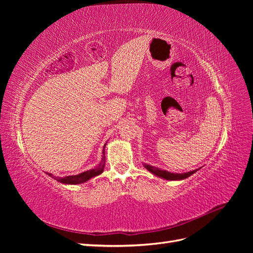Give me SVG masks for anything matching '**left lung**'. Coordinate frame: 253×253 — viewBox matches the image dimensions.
I'll return each instance as SVG.
<instances>
[{
    "label": "left lung",
    "mask_w": 253,
    "mask_h": 253,
    "mask_svg": "<svg viewBox=\"0 0 253 253\" xmlns=\"http://www.w3.org/2000/svg\"><path fill=\"white\" fill-rule=\"evenodd\" d=\"M143 167L149 172H151L152 174H154L155 176H157V177L164 178V179H167V180H183V179L190 177L191 175H193L195 172L198 171V169H197V170H193V171L186 172V173H171L169 171L162 170L160 168H156L154 166H151V165H148V164H143Z\"/></svg>",
    "instance_id": "8db88e82"
}]
</instances>
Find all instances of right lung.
Masks as SVG:
<instances>
[{"label": "right lung", "instance_id": "add662e5", "mask_svg": "<svg viewBox=\"0 0 253 253\" xmlns=\"http://www.w3.org/2000/svg\"><path fill=\"white\" fill-rule=\"evenodd\" d=\"M105 145H106V143L104 144V147H103L101 162L99 163L96 167H94L93 169L87 170V171H84V172H82L80 174H77V175L65 176V177H59V176H55V175H52L51 173H46V174L48 176H50L51 178L56 179L57 181H59L61 183H64V185H80V183L86 182L89 179L94 178V177H96V176L103 173L104 166H105V151H104Z\"/></svg>", "mask_w": 253, "mask_h": 253}]
</instances>
